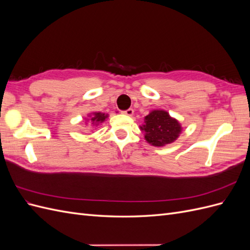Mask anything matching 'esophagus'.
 I'll return each instance as SVG.
<instances>
[{
	"label": "esophagus",
	"mask_w": 250,
	"mask_h": 250,
	"mask_svg": "<svg viewBox=\"0 0 250 250\" xmlns=\"http://www.w3.org/2000/svg\"><path fill=\"white\" fill-rule=\"evenodd\" d=\"M133 112H134V110L132 108H128V109L123 111L124 115H127V116H129V117H131L133 115Z\"/></svg>",
	"instance_id": "1"
}]
</instances>
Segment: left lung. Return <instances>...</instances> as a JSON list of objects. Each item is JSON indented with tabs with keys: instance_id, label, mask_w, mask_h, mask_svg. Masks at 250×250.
Returning <instances> with one entry per match:
<instances>
[{
	"instance_id": "8db88e82",
	"label": "left lung",
	"mask_w": 250,
	"mask_h": 250,
	"mask_svg": "<svg viewBox=\"0 0 250 250\" xmlns=\"http://www.w3.org/2000/svg\"><path fill=\"white\" fill-rule=\"evenodd\" d=\"M146 141L155 147H162L175 141L181 132V126L176 119L165 110H152L145 117V124L141 126Z\"/></svg>"
}]
</instances>
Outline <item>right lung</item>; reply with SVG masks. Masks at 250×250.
I'll return each mask as SVG.
<instances>
[{"label":"right lung","instance_id":"obj_1","mask_svg":"<svg viewBox=\"0 0 250 250\" xmlns=\"http://www.w3.org/2000/svg\"><path fill=\"white\" fill-rule=\"evenodd\" d=\"M92 117L89 120L90 122H92L93 125H99L100 123L104 122L105 119H106L108 117V115H105V113L103 112H93V116H89Z\"/></svg>","mask_w":250,"mask_h":250}]
</instances>
